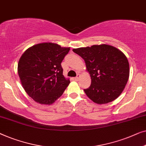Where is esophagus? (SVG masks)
Returning a JSON list of instances; mask_svg holds the SVG:
<instances>
[{"mask_svg":"<svg viewBox=\"0 0 146 146\" xmlns=\"http://www.w3.org/2000/svg\"><path fill=\"white\" fill-rule=\"evenodd\" d=\"M79 77H80V74H77V77H75V80H78V79H79Z\"/></svg>","mask_w":146,"mask_h":146,"instance_id":"34e87169","label":"esophagus"}]
</instances>
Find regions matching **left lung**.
I'll return each instance as SVG.
<instances>
[{
    "instance_id": "left-lung-1",
    "label": "left lung",
    "mask_w": 146,
    "mask_h": 146,
    "mask_svg": "<svg viewBox=\"0 0 146 146\" xmlns=\"http://www.w3.org/2000/svg\"><path fill=\"white\" fill-rule=\"evenodd\" d=\"M84 59L91 79L85 94L96 104L113 101L124 89L130 75L128 59L124 53L107 44L73 49Z\"/></svg>"
}]
</instances>
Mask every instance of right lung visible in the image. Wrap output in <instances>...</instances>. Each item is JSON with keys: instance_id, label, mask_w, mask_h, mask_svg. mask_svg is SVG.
<instances>
[{"instance_id": "right-lung-1", "label": "right lung", "mask_w": 146, "mask_h": 146, "mask_svg": "<svg viewBox=\"0 0 146 146\" xmlns=\"http://www.w3.org/2000/svg\"><path fill=\"white\" fill-rule=\"evenodd\" d=\"M70 48L45 42L27 49L18 63L20 82L28 95L41 104H52L70 83L61 63Z\"/></svg>"}]
</instances>
